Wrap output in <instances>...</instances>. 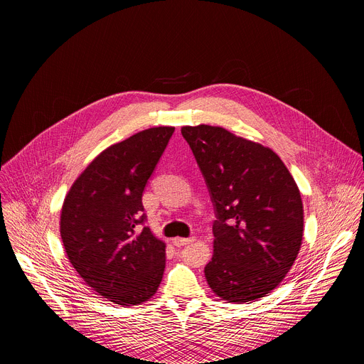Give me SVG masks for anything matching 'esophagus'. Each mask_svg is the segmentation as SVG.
<instances>
[{"instance_id":"obj_1","label":"esophagus","mask_w":364,"mask_h":364,"mask_svg":"<svg viewBox=\"0 0 364 364\" xmlns=\"http://www.w3.org/2000/svg\"><path fill=\"white\" fill-rule=\"evenodd\" d=\"M195 242V237H175L173 239V245L175 246H185Z\"/></svg>"}]
</instances>
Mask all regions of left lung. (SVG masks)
Returning a JSON list of instances; mask_svg holds the SVG:
<instances>
[{"instance_id":"left-lung-1","label":"left lung","mask_w":364,"mask_h":364,"mask_svg":"<svg viewBox=\"0 0 364 364\" xmlns=\"http://www.w3.org/2000/svg\"><path fill=\"white\" fill-rule=\"evenodd\" d=\"M211 193L214 252L204 274L228 303L267 296L294 264L303 239L300 191L271 149L221 127L181 129Z\"/></svg>"}]
</instances>
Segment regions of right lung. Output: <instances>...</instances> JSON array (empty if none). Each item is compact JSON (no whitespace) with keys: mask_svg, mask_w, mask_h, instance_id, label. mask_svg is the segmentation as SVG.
Segmentation results:
<instances>
[{"mask_svg":"<svg viewBox=\"0 0 364 364\" xmlns=\"http://www.w3.org/2000/svg\"><path fill=\"white\" fill-rule=\"evenodd\" d=\"M173 127L139 131L103 150L70 188L60 232L71 265L99 296L141 304L156 294L166 245L144 225L143 192Z\"/></svg>","mask_w":364,"mask_h":364,"instance_id":"add662e5","label":"right lung"}]
</instances>
